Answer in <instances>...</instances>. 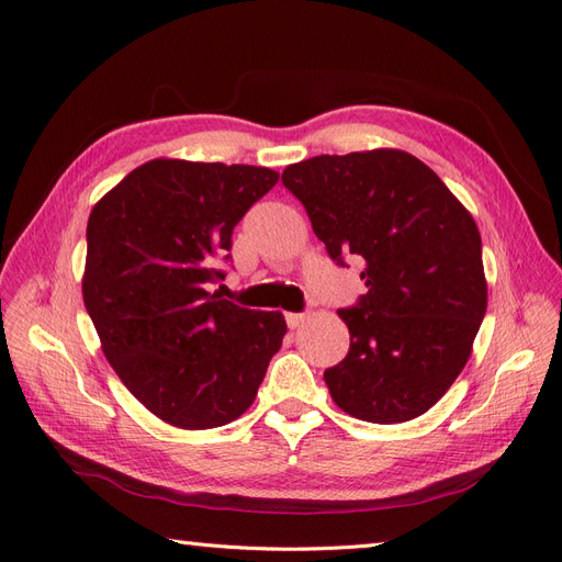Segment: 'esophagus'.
Segmentation results:
<instances>
[{
  "label": "esophagus",
  "instance_id": "obj_1",
  "mask_svg": "<svg viewBox=\"0 0 562 562\" xmlns=\"http://www.w3.org/2000/svg\"><path fill=\"white\" fill-rule=\"evenodd\" d=\"M304 318H307V314H285V323L291 328H300V323H304Z\"/></svg>",
  "mask_w": 562,
  "mask_h": 562
}]
</instances>
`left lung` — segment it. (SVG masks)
<instances>
[{"mask_svg":"<svg viewBox=\"0 0 562 562\" xmlns=\"http://www.w3.org/2000/svg\"><path fill=\"white\" fill-rule=\"evenodd\" d=\"M281 180L330 260L363 265L368 293L337 312L349 353L323 372L333 401L375 424L424 415L467 366L485 316L473 217L427 164L401 149L312 157Z\"/></svg>","mask_w":562,"mask_h":562,"instance_id":"left-lung-1","label":"left lung"}]
</instances>
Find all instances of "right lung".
<instances>
[{"mask_svg":"<svg viewBox=\"0 0 562 562\" xmlns=\"http://www.w3.org/2000/svg\"><path fill=\"white\" fill-rule=\"evenodd\" d=\"M277 180L262 166L155 159L91 211L83 304L119 380L173 427L241 417L281 349L283 314L211 293L234 227Z\"/></svg>","mask_w":562,"mask_h":562,"instance_id":"add662e5","label":"right lung"}]
</instances>
